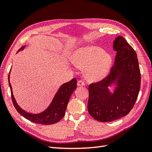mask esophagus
Instances as JSON below:
<instances>
[{
    "label": "esophagus",
    "instance_id": "esophagus-1",
    "mask_svg": "<svg viewBox=\"0 0 152 152\" xmlns=\"http://www.w3.org/2000/svg\"><path fill=\"white\" fill-rule=\"evenodd\" d=\"M77 86H85L84 82L81 80H79V81H78V82H77Z\"/></svg>",
    "mask_w": 152,
    "mask_h": 152
}]
</instances>
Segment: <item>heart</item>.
Segmentation results:
<instances>
[{"mask_svg": "<svg viewBox=\"0 0 152 152\" xmlns=\"http://www.w3.org/2000/svg\"><path fill=\"white\" fill-rule=\"evenodd\" d=\"M72 59L76 66L84 69L86 77L91 81L103 79L112 64V55L95 45H86L77 49L72 55Z\"/></svg>", "mask_w": 152, "mask_h": 152, "instance_id": "1", "label": "heart"}]
</instances>
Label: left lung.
Wrapping results in <instances>:
<instances>
[{"instance_id": "1", "label": "left lung", "mask_w": 152, "mask_h": 152, "mask_svg": "<svg viewBox=\"0 0 152 152\" xmlns=\"http://www.w3.org/2000/svg\"><path fill=\"white\" fill-rule=\"evenodd\" d=\"M113 48L117 54L111 72L89 87L88 112L102 122L127 115L134 107L141 86L139 63L134 49L121 35L113 40ZM110 88H113L112 91Z\"/></svg>"}]
</instances>
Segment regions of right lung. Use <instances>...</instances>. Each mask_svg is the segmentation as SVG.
<instances>
[{"instance_id":"right-lung-1","label":"right lung","mask_w":152,"mask_h":152,"mask_svg":"<svg viewBox=\"0 0 152 152\" xmlns=\"http://www.w3.org/2000/svg\"><path fill=\"white\" fill-rule=\"evenodd\" d=\"M25 47L26 45L23 46L19 49L18 52L23 50ZM10 72L9 74L8 80L9 85H10L11 89L12 103L18 112L21 115L32 122L42 124V125H50V124L57 123L64 117L69 99H70L73 91L77 88V79L75 78L60 86L56 93L55 94L51 103H50L46 109L39 113H32L22 109L17 103L15 97H14L12 86L10 83Z\"/></svg>"}]
</instances>
